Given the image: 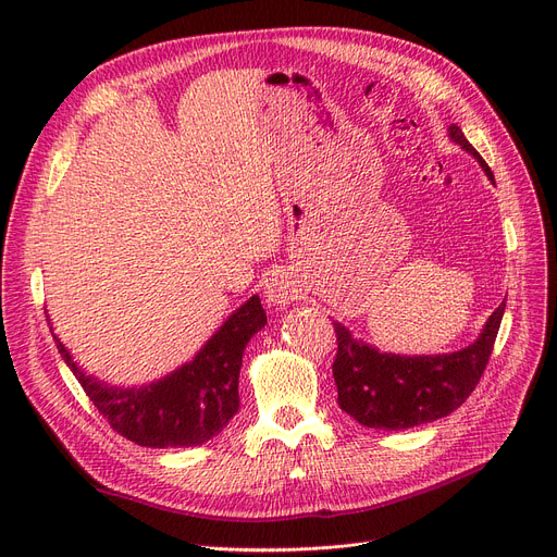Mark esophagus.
<instances>
[{"instance_id": "34e87169", "label": "esophagus", "mask_w": 557, "mask_h": 557, "mask_svg": "<svg viewBox=\"0 0 557 557\" xmlns=\"http://www.w3.org/2000/svg\"><path fill=\"white\" fill-rule=\"evenodd\" d=\"M263 294H267V302L275 309H284L288 307L294 300H298V284L290 280L286 273H275L267 280V288H263Z\"/></svg>"}]
</instances>
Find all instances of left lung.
Listing matches in <instances>:
<instances>
[{
	"label": "left lung",
	"instance_id": "1",
	"mask_svg": "<svg viewBox=\"0 0 557 557\" xmlns=\"http://www.w3.org/2000/svg\"><path fill=\"white\" fill-rule=\"evenodd\" d=\"M449 137L460 144V149L472 153L487 178L494 181L490 166L458 126H449ZM504 311L506 302L494 309L472 345L435 357L379 352L372 345L357 341L345 325L334 323L338 352L332 370L338 406L359 424L386 431H401L447 418L481 382Z\"/></svg>",
	"mask_w": 557,
	"mask_h": 557
}]
</instances>
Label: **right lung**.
<instances>
[{
	"instance_id": "right-lung-1",
	"label": "right lung",
	"mask_w": 557,
	"mask_h": 557,
	"mask_svg": "<svg viewBox=\"0 0 557 557\" xmlns=\"http://www.w3.org/2000/svg\"><path fill=\"white\" fill-rule=\"evenodd\" d=\"M267 325L259 296L234 311L200 352L160 382L139 388H112L85 374L55 338V347L85 395L126 441L153 447H196L219 435L239 411V370L248 341ZM51 330V327H49Z\"/></svg>"
}]
</instances>
